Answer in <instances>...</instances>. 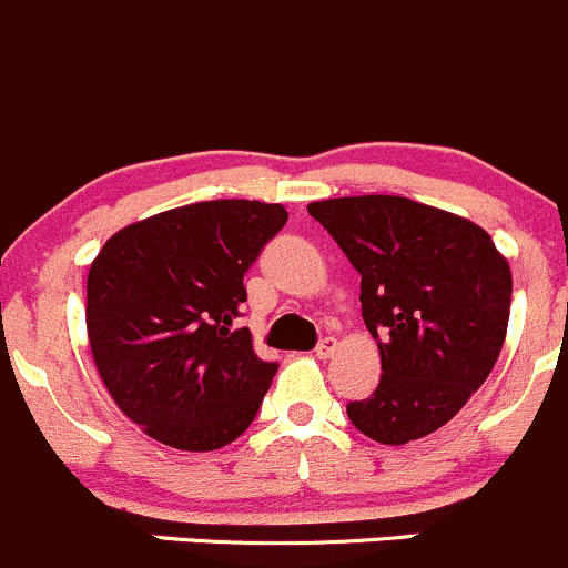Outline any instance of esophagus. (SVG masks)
Here are the masks:
<instances>
[{
	"label": "esophagus",
	"mask_w": 568,
	"mask_h": 568,
	"mask_svg": "<svg viewBox=\"0 0 568 568\" xmlns=\"http://www.w3.org/2000/svg\"><path fill=\"white\" fill-rule=\"evenodd\" d=\"M335 349H338V341H335L333 335H324V338L316 344V355L322 357V361H327V357H333Z\"/></svg>",
	"instance_id": "1"
}]
</instances>
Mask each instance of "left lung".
I'll list each match as a JSON object with an SVG mask.
<instances>
[{
	"instance_id": "obj_1",
	"label": "left lung",
	"mask_w": 568,
	"mask_h": 568,
	"mask_svg": "<svg viewBox=\"0 0 568 568\" xmlns=\"http://www.w3.org/2000/svg\"><path fill=\"white\" fill-rule=\"evenodd\" d=\"M361 274L383 377L346 405L363 436L407 444L444 427L486 383L510 316L508 261L469 219L405 196L307 205Z\"/></svg>"
}]
</instances>
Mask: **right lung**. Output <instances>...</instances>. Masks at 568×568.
<instances>
[{"mask_svg": "<svg viewBox=\"0 0 568 568\" xmlns=\"http://www.w3.org/2000/svg\"><path fill=\"white\" fill-rule=\"evenodd\" d=\"M288 222L283 205L213 200L119 230L88 272L102 383L146 436L185 453L235 442L277 361L252 349L244 274Z\"/></svg>", "mask_w": 568, "mask_h": 568, "instance_id": "right-lung-1", "label": "right lung"}]
</instances>
